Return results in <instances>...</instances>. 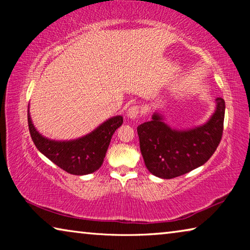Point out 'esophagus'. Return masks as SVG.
Listing matches in <instances>:
<instances>
[{
  "mask_svg": "<svg viewBox=\"0 0 250 250\" xmlns=\"http://www.w3.org/2000/svg\"><path fill=\"white\" fill-rule=\"evenodd\" d=\"M139 111H140V109H139L138 105H132L126 111V117L130 118V119H135L139 115Z\"/></svg>",
  "mask_w": 250,
  "mask_h": 250,
  "instance_id": "34e87169",
  "label": "esophagus"
}]
</instances>
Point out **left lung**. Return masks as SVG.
Here are the masks:
<instances>
[{
    "label": "left lung",
    "instance_id": "left-lung-1",
    "mask_svg": "<svg viewBox=\"0 0 250 250\" xmlns=\"http://www.w3.org/2000/svg\"><path fill=\"white\" fill-rule=\"evenodd\" d=\"M216 107L204 125L188 129H174L164 122L159 111L152 120L138 126L141 154L146 167L161 179H173L206 163L221 142L225 101L218 97Z\"/></svg>",
    "mask_w": 250,
    "mask_h": 250
}]
</instances>
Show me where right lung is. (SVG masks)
Listing matches in <instances>:
<instances>
[{
    "label": "right lung",
    "mask_w": 250,
    "mask_h": 250,
    "mask_svg": "<svg viewBox=\"0 0 250 250\" xmlns=\"http://www.w3.org/2000/svg\"><path fill=\"white\" fill-rule=\"evenodd\" d=\"M27 120L32 140L41 153L70 174L86 175L103 166L112 135L122 125L124 118L122 116L109 118L90 133L66 141L52 140L42 135L34 126L29 104Z\"/></svg>",
    "instance_id": "add662e5"
}]
</instances>
